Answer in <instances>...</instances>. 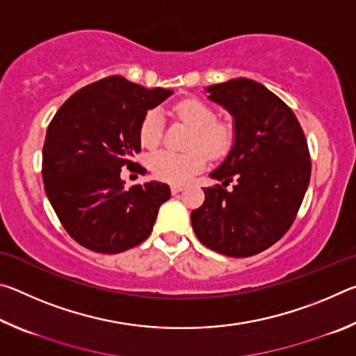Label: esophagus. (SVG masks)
<instances>
[{
  "label": "esophagus",
  "instance_id": "1",
  "mask_svg": "<svg viewBox=\"0 0 356 356\" xmlns=\"http://www.w3.org/2000/svg\"><path fill=\"white\" fill-rule=\"evenodd\" d=\"M182 190H184L182 185H172V186H171V193H172V195H177V193H180Z\"/></svg>",
  "mask_w": 356,
  "mask_h": 356
}]
</instances>
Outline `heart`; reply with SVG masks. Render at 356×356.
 I'll return each mask as SVG.
<instances>
[{
	"label": "heart",
	"instance_id": "heart-1",
	"mask_svg": "<svg viewBox=\"0 0 356 356\" xmlns=\"http://www.w3.org/2000/svg\"><path fill=\"white\" fill-rule=\"evenodd\" d=\"M176 118L193 127L186 152L159 150L150 156L149 166L156 179L170 184H184L207 163V155L221 159L234 144L236 131L231 122L216 119V113L206 102L197 99L179 100L172 106ZM163 136V120L156 110H150L140 124V141L144 147L159 146Z\"/></svg>",
	"mask_w": 356,
	"mask_h": 356
}]
</instances>
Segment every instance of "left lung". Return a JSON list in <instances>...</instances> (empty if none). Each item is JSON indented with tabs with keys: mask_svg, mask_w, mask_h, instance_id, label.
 <instances>
[{
	"mask_svg": "<svg viewBox=\"0 0 356 356\" xmlns=\"http://www.w3.org/2000/svg\"><path fill=\"white\" fill-rule=\"evenodd\" d=\"M207 92L234 116L236 141L210 174L221 185L204 188V204L191 212L193 231L220 254L254 256L295 221L311 179L308 143L293 111L261 83L237 78Z\"/></svg>",
	"mask_w": 356,
	"mask_h": 356,
	"instance_id": "8db88e82",
	"label": "left lung"
}]
</instances>
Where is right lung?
Here are the masks:
<instances>
[{
    "mask_svg": "<svg viewBox=\"0 0 356 356\" xmlns=\"http://www.w3.org/2000/svg\"><path fill=\"white\" fill-rule=\"evenodd\" d=\"M171 94L113 75L76 91L51 119L42 150L45 193L65 231L84 248L116 254L152 232L170 186L125 188L120 170L138 165L131 156L141 150L144 114Z\"/></svg>",
    "mask_w": 356,
    "mask_h": 356,
    "instance_id": "1",
    "label": "right lung"
}]
</instances>
